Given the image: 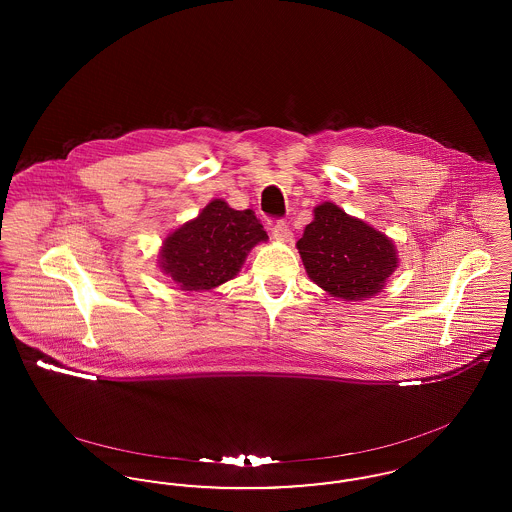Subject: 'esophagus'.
Here are the masks:
<instances>
[{"label": "esophagus", "mask_w": 512, "mask_h": 512, "mask_svg": "<svg viewBox=\"0 0 512 512\" xmlns=\"http://www.w3.org/2000/svg\"><path fill=\"white\" fill-rule=\"evenodd\" d=\"M272 236H274V240H278V242H282V244L292 242L293 238L292 230H290V226H288L284 220H276V222H274V226H272Z\"/></svg>", "instance_id": "34e87169"}]
</instances>
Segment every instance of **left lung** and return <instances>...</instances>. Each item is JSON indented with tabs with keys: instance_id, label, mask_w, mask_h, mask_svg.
<instances>
[{
	"instance_id": "left-lung-1",
	"label": "left lung",
	"mask_w": 512,
	"mask_h": 512,
	"mask_svg": "<svg viewBox=\"0 0 512 512\" xmlns=\"http://www.w3.org/2000/svg\"><path fill=\"white\" fill-rule=\"evenodd\" d=\"M297 249L309 278L343 301L382 292L399 263L386 234L330 201L315 207V219L305 226Z\"/></svg>"
}]
</instances>
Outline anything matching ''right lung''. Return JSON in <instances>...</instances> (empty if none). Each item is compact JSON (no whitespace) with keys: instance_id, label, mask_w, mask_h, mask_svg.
Segmentation results:
<instances>
[{"instance_id":"1","label":"right lung","mask_w":512,"mask_h":512,"mask_svg":"<svg viewBox=\"0 0 512 512\" xmlns=\"http://www.w3.org/2000/svg\"><path fill=\"white\" fill-rule=\"evenodd\" d=\"M268 236L251 209L236 211L213 199L194 220L184 222L163 242L159 267L184 292H207L232 280L247 253Z\"/></svg>"}]
</instances>
